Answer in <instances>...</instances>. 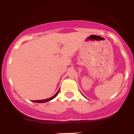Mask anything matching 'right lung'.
Segmentation results:
<instances>
[{
	"label": "right lung",
	"mask_w": 134,
	"mask_h": 134,
	"mask_svg": "<svg viewBox=\"0 0 134 134\" xmlns=\"http://www.w3.org/2000/svg\"><path fill=\"white\" fill-rule=\"evenodd\" d=\"M60 90L58 91V92H57V93L55 94V95H53V97H51L49 98H47V99H44V100H32V102H37V103H44V102H48V101L51 100L53 99L54 98H55L56 97H57V95L58 94V92H59Z\"/></svg>",
	"instance_id": "obj_1"
}]
</instances>
